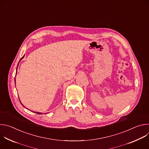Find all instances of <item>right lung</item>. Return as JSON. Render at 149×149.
<instances>
[{"mask_svg": "<svg viewBox=\"0 0 149 149\" xmlns=\"http://www.w3.org/2000/svg\"><path fill=\"white\" fill-rule=\"evenodd\" d=\"M24 56H23V57L22 58H21L20 59V61H21V60H22L23 58H24ZM20 62V61H19ZM19 63H18V64H19ZM18 64H17V67H18ZM17 68H16V73H17ZM16 75H15V77H16ZM15 82H16V80H15ZM16 83V82H15ZM20 103H21V104H22V102H20ZM22 105L24 106V105L22 104ZM32 112H35V111H32ZM35 113H37V114H42V113H39V112H35Z\"/></svg>", "mask_w": 149, "mask_h": 149, "instance_id": "obj_1", "label": "right lung"}]
</instances>
